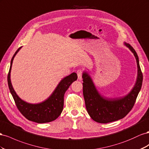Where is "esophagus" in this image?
Here are the masks:
<instances>
[{"label": "esophagus", "instance_id": "34e87169", "mask_svg": "<svg viewBox=\"0 0 149 149\" xmlns=\"http://www.w3.org/2000/svg\"><path fill=\"white\" fill-rule=\"evenodd\" d=\"M77 74L78 76V79L80 80L82 79V76L83 74V70L82 69H78L77 71Z\"/></svg>", "mask_w": 149, "mask_h": 149}]
</instances>
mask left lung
Wrapping results in <instances>:
<instances>
[{
  "label": "left lung",
  "mask_w": 149,
  "mask_h": 149,
  "mask_svg": "<svg viewBox=\"0 0 149 149\" xmlns=\"http://www.w3.org/2000/svg\"><path fill=\"white\" fill-rule=\"evenodd\" d=\"M125 45L133 52L138 67L137 81L128 95L122 98H104L96 90L90 76L86 72L83 73V95L86 107L89 116L97 122L106 124L125 117L133 108L141 89L143 75L139 65L138 56L134 49L129 44L125 43Z\"/></svg>",
  "instance_id": "8db88e82"
}]
</instances>
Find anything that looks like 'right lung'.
Wrapping results in <instances>:
<instances>
[{"label":"right lung","mask_w":149,"mask_h":149,"mask_svg":"<svg viewBox=\"0 0 149 149\" xmlns=\"http://www.w3.org/2000/svg\"><path fill=\"white\" fill-rule=\"evenodd\" d=\"M20 48L19 47L17 50L12 58L10 69L7 76L8 87L15 105L20 113L29 120L39 124L52 122L58 118L62 113L63 107L64 93L72 83L77 79V75L74 72L63 79L58 84L52 94L43 102L37 104H31L25 102L16 94L10 81V70L12 62L16 54L19 52Z\"/></svg>","instance_id":"1"}]
</instances>
